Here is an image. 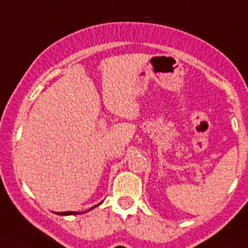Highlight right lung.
<instances>
[{"label": "right lung", "mask_w": 248, "mask_h": 248, "mask_svg": "<svg viewBox=\"0 0 248 248\" xmlns=\"http://www.w3.org/2000/svg\"><path fill=\"white\" fill-rule=\"evenodd\" d=\"M100 203H102V202H100ZM100 203H98V205L93 206V207H91L90 210H88V211L93 210V208H95V207H97V206H99ZM88 211H85V212H88ZM85 212H82V213H85ZM55 213H57V215H59V216H73V215H81V212H71V211H70V212H55Z\"/></svg>", "instance_id": "right-lung-1"}]
</instances>
